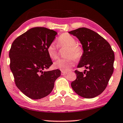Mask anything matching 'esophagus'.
I'll list each match as a JSON object with an SVG mask.
<instances>
[{"label": "esophagus", "instance_id": "obj_1", "mask_svg": "<svg viewBox=\"0 0 123 123\" xmlns=\"http://www.w3.org/2000/svg\"><path fill=\"white\" fill-rule=\"evenodd\" d=\"M67 72H64V71H62V75H65V74H67Z\"/></svg>", "mask_w": 123, "mask_h": 123}]
</instances>
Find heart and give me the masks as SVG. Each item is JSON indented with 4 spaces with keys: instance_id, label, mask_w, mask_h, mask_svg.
<instances>
[{
    "instance_id": "heart-1",
    "label": "heart",
    "mask_w": 123,
    "mask_h": 123,
    "mask_svg": "<svg viewBox=\"0 0 123 123\" xmlns=\"http://www.w3.org/2000/svg\"><path fill=\"white\" fill-rule=\"evenodd\" d=\"M58 44L59 47H67L64 56L67 58L59 59L54 63L56 69H59L62 71L67 72L73 66L74 60H79L82 56L83 50L80 46L76 44V39L73 37L68 33L60 35L58 39ZM47 52L51 59L58 58V49L54 43H51L47 46Z\"/></svg>"
}]
</instances>
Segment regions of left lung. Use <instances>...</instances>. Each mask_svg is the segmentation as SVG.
<instances>
[{
    "mask_svg": "<svg viewBox=\"0 0 123 123\" xmlns=\"http://www.w3.org/2000/svg\"><path fill=\"white\" fill-rule=\"evenodd\" d=\"M76 36L82 46L83 54L76 70L77 78L71 83L73 90L80 96L93 98L100 94L107 86L114 72V52L106 39L93 30L80 28L68 32Z\"/></svg>",
    "mask_w": 123,
    "mask_h": 123,
    "instance_id": "left-lung-1",
    "label": "left lung"
}]
</instances>
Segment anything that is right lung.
Segmentation results:
<instances>
[{
  "label": "right lung",
  "mask_w": 123,
  "mask_h": 123,
  "mask_svg": "<svg viewBox=\"0 0 123 123\" xmlns=\"http://www.w3.org/2000/svg\"><path fill=\"white\" fill-rule=\"evenodd\" d=\"M57 33L53 30L36 27L18 37L9 50L10 68L16 85L22 93L33 99L50 94L61 72L46 71L52 64L47 47Z\"/></svg>",
  "instance_id": "add662e5"
}]
</instances>
